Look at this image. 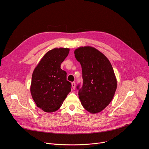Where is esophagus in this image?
Instances as JSON below:
<instances>
[{
    "label": "esophagus",
    "instance_id": "34e87169",
    "mask_svg": "<svg viewBox=\"0 0 149 149\" xmlns=\"http://www.w3.org/2000/svg\"><path fill=\"white\" fill-rule=\"evenodd\" d=\"M71 85H72V89H73V90H75V82H72V84H71Z\"/></svg>",
    "mask_w": 149,
    "mask_h": 149
}]
</instances>
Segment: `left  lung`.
Listing matches in <instances>:
<instances>
[{
    "label": "left lung",
    "instance_id": "left-lung-1",
    "mask_svg": "<svg viewBox=\"0 0 149 149\" xmlns=\"http://www.w3.org/2000/svg\"><path fill=\"white\" fill-rule=\"evenodd\" d=\"M74 54L82 72V86L77 87L79 98L87 111L98 113L110 104L117 89L113 67L108 58L93 47H79Z\"/></svg>",
    "mask_w": 149,
    "mask_h": 149
}]
</instances>
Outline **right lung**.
Wrapping results in <instances>:
<instances>
[{"label": "right lung", "instance_id": "obj_1", "mask_svg": "<svg viewBox=\"0 0 149 149\" xmlns=\"http://www.w3.org/2000/svg\"><path fill=\"white\" fill-rule=\"evenodd\" d=\"M69 48H54L47 52L35 68L31 93L36 106L47 113L58 110L71 91L67 72L61 68Z\"/></svg>", "mask_w": 149, "mask_h": 149}]
</instances>
